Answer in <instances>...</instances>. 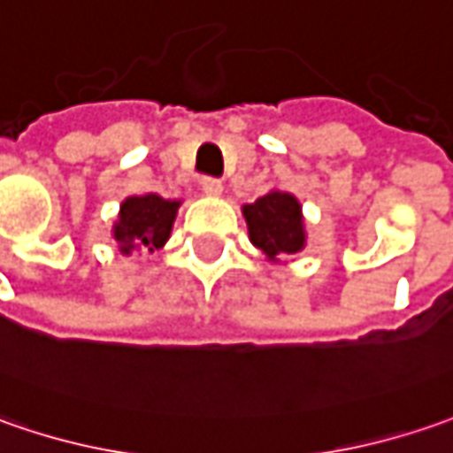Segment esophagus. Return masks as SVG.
<instances>
[{"label": "esophagus", "instance_id": "34e87169", "mask_svg": "<svg viewBox=\"0 0 453 453\" xmlns=\"http://www.w3.org/2000/svg\"><path fill=\"white\" fill-rule=\"evenodd\" d=\"M200 188H203V193H205V196H212V197L223 193V182H220L218 178H203L200 180Z\"/></svg>", "mask_w": 453, "mask_h": 453}]
</instances>
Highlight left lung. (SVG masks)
I'll use <instances>...</instances> for the list:
<instances>
[{
  "label": "left lung",
  "instance_id": "1",
  "mask_svg": "<svg viewBox=\"0 0 453 453\" xmlns=\"http://www.w3.org/2000/svg\"><path fill=\"white\" fill-rule=\"evenodd\" d=\"M250 242L265 256V260L296 256L305 248L303 211L298 197L271 190L256 203L242 205Z\"/></svg>",
  "mask_w": 453,
  "mask_h": 453
}]
</instances>
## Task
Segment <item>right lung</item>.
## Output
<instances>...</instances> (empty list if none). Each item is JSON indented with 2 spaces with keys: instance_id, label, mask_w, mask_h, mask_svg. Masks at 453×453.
Returning a JSON list of instances; mask_svg holds the SVG:
<instances>
[{
  "instance_id": "right-lung-1",
  "label": "right lung",
  "mask_w": 453,
  "mask_h": 453,
  "mask_svg": "<svg viewBox=\"0 0 453 453\" xmlns=\"http://www.w3.org/2000/svg\"><path fill=\"white\" fill-rule=\"evenodd\" d=\"M178 208L180 200H165L155 193L122 200L118 223L112 226L119 253L130 256V253H142V250L148 253L160 250L170 238Z\"/></svg>"
}]
</instances>
